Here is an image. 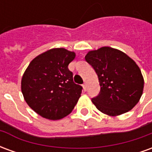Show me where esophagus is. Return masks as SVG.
I'll list each match as a JSON object with an SVG mask.
<instances>
[{"label":"esophagus","instance_id":"obj_1","mask_svg":"<svg viewBox=\"0 0 152 152\" xmlns=\"http://www.w3.org/2000/svg\"><path fill=\"white\" fill-rule=\"evenodd\" d=\"M82 87H83V89H84V90H85V91H86V89H87V86H86V83H84V84H83Z\"/></svg>","mask_w":152,"mask_h":152}]
</instances>
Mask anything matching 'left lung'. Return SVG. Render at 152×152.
Here are the masks:
<instances>
[{"mask_svg":"<svg viewBox=\"0 0 152 152\" xmlns=\"http://www.w3.org/2000/svg\"><path fill=\"white\" fill-rule=\"evenodd\" d=\"M99 77L101 87L93 103L104 114L115 116L130 111L142 94L143 76L126 53L111 47L89 51L86 57Z\"/></svg>","mask_w":152,"mask_h":152,"instance_id":"8db88e82","label":"left lung"}]
</instances>
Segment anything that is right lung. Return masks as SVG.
<instances>
[{
    "instance_id": "right-lung-1",
    "label": "right lung",
    "mask_w": 152,
    "mask_h": 152,
    "mask_svg": "<svg viewBox=\"0 0 152 152\" xmlns=\"http://www.w3.org/2000/svg\"><path fill=\"white\" fill-rule=\"evenodd\" d=\"M75 57L74 52L55 48L29 63L22 77V93L28 105L40 116L57 121L72 112L82 92L68 69Z\"/></svg>"
}]
</instances>
